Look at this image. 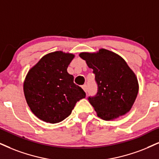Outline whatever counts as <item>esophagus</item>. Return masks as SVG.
I'll list each match as a JSON object with an SVG mask.
<instances>
[{"label": "esophagus", "instance_id": "obj_1", "mask_svg": "<svg viewBox=\"0 0 159 159\" xmlns=\"http://www.w3.org/2000/svg\"><path fill=\"white\" fill-rule=\"evenodd\" d=\"M82 88H83V89L86 92H87V86H86V84H84V85L82 86Z\"/></svg>", "mask_w": 159, "mask_h": 159}]
</instances>
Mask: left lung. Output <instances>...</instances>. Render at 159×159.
<instances>
[{"mask_svg": "<svg viewBox=\"0 0 159 159\" xmlns=\"http://www.w3.org/2000/svg\"><path fill=\"white\" fill-rule=\"evenodd\" d=\"M79 56L95 75L98 92L88 100L98 116L110 120L129 111L137 96L139 84L125 61L106 49L98 53H81Z\"/></svg>", "mask_w": 159, "mask_h": 159, "instance_id": "left-lung-1", "label": "left lung"}]
</instances>
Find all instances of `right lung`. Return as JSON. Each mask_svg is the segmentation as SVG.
Listing matches in <instances>:
<instances>
[{"label": "right lung", "mask_w": 159, "mask_h": 159, "mask_svg": "<svg viewBox=\"0 0 159 159\" xmlns=\"http://www.w3.org/2000/svg\"><path fill=\"white\" fill-rule=\"evenodd\" d=\"M74 58L72 53L56 51L44 56L29 70L23 84L26 102L40 120L50 123L61 122L71 114L76 103L86 97L67 73Z\"/></svg>", "instance_id": "1"}]
</instances>
